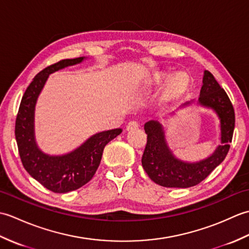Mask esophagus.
Instances as JSON below:
<instances>
[{"mask_svg":"<svg viewBox=\"0 0 249 249\" xmlns=\"http://www.w3.org/2000/svg\"><path fill=\"white\" fill-rule=\"evenodd\" d=\"M139 127V123L137 121H130L129 123L126 126V129L127 130H131V129H136Z\"/></svg>","mask_w":249,"mask_h":249,"instance_id":"obj_1","label":"esophagus"}]
</instances>
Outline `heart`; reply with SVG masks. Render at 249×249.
Instances as JSON below:
<instances>
[{
	"label": "heart",
	"mask_w": 249,
	"mask_h": 249,
	"mask_svg": "<svg viewBox=\"0 0 249 249\" xmlns=\"http://www.w3.org/2000/svg\"><path fill=\"white\" fill-rule=\"evenodd\" d=\"M184 81L182 80V78H177L176 80H174L171 86L169 87V89H170V92H176L178 91V89H182L184 88Z\"/></svg>",
	"instance_id": "obj_1"
}]
</instances>
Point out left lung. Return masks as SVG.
Here are the masks:
<instances>
[{
	"label": "left lung",
	"mask_w": 249,
	"mask_h": 249,
	"mask_svg": "<svg viewBox=\"0 0 249 249\" xmlns=\"http://www.w3.org/2000/svg\"><path fill=\"white\" fill-rule=\"evenodd\" d=\"M194 102L201 107L213 110L217 115L220 128V144L204 160L194 162L185 161L174 155L169 147L160 122L155 120L146 122L144 130L147 135V141L141 162L147 176L160 186L177 188L195 186L202 182L216 167L220 165L229 152L235 123L233 106L225 89L220 88L209 71H204L202 88L198 100H190L178 109L186 108ZM173 114L176 112L170 113V115Z\"/></svg>",
	"instance_id": "1"
}]
</instances>
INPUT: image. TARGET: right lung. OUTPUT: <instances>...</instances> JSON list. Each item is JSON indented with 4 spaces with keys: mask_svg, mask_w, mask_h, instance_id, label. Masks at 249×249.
Wrapping results in <instances>:
<instances>
[{
    "mask_svg": "<svg viewBox=\"0 0 249 249\" xmlns=\"http://www.w3.org/2000/svg\"><path fill=\"white\" fill-rule=\"evenodd\" d=\"M87 57L62 60L34 77L26 89L16 119L15 135L22 165L30 176L53 193H68L82 187L96 172L105 146L123 129L100 131L73 151L63 155L43 152L35 139V107L49 75L63 68L80 64Z\"/></svg>",
    "mask_w": 249,
    "mask_h": 249,
    "instance_id": "add662e5",
    "label": "right lung"
}]
</instances>
